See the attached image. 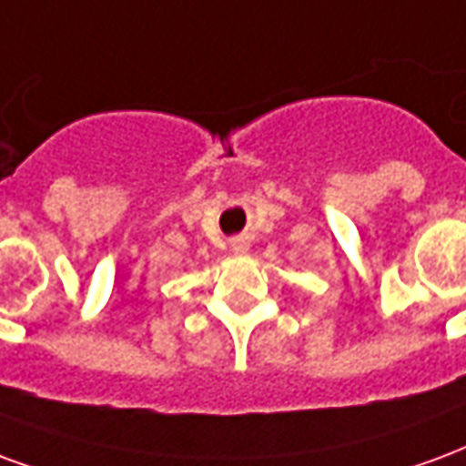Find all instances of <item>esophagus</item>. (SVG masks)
<instances>
[{
    "label": "esophagus",
    "instance_id": "1",
    "mask_svg": "<svg viewBox=\"0 0 466 466\" xmlns=\"http://www.w3.org/2000/svg\"><path fill=\"white\" fill-rule=\"evenodd\" d=\"M230 246H233V250H236V253H240V256H243V253H248V240L246 238H236V240H233V243H230Z\"/></svg>",
    "mask_w": 466,
    "mask_h": 466
}]
</instances>
